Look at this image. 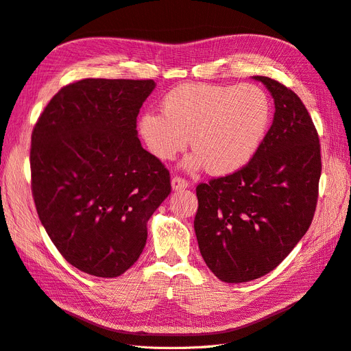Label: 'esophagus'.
I'll return each instance as SVG.
<instances>
[{"label":"esophagus","instance_id":"34e87169","mask_svg":"<svg viewBox=\"0 0 351 351\" xmlns=\"http://www.w3.org/2000/svg\"><path fill=\"white\" fill-rule=\"evenodd\" d=\"M171 184H172V189H173V191H180V189H185V188L189 186L188 180H185L184 178H180V176L172 178Z\"/></svg>","mask_w":351,"mask_h":351}]
</instances>
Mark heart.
Instances as JSON below:
<instances>
[{
    "label": "heart",
    "mask_w": 351,
    "mask_h": 351,
    "mask_svg": "<svg viewBox=\"0 0 351 351\" xmlns=\"http://www.w3.org/2000/svg\"><path fill=\"white\" fill-rule=\"evenodd\" d=\"M270 120V101L262 88L184 84L162 101V112L141 115L138 130L149 150L171 160L189 143L193 153L185 166H202L228 175L247 163L261 145Z\"/></svg>",
    "instance_id": "heart-1"
}]
</instances>
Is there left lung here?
Instances as JSON below:
<instances>
[{
  "mask_svg": "<svg viewBox=\"0 0 351 351\" xmlns=\"http://www.w3.org/2000/svg\"><path fill=\"white\" fill-rule=\"evenodd\" d=\"M275 101L269 132L237 172L197 186L193 228L213 274L227 283L274 270L313 223L321 176L317 128L301 98L267 76Z\"/></svg>",
  "mask_w": 351,
  "mask_h": 351,
  "instance_id": "8db88e82",
  "label": "left lung"
}]
</instances>
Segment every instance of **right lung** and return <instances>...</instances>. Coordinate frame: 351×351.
Wrapping results in <instances>:
<instances>
[{"mask_svg":"<svg viewBox=\"0 0 351 351\" xmlns=\"http://www.w3.org/2000/svg\"><path fill=\"white\" fill-rule=\"evenodd\" d=\"M152 80L63 86L33 128L32 192L38 218L66 261L98 278L132 267L147 221L171 193L165 165L141 147L137 115Z\"/></svg>","mask_w":351,"mask_h":351,"instance_id":"right-lung-1","label":"right lung"}]
</instances>
